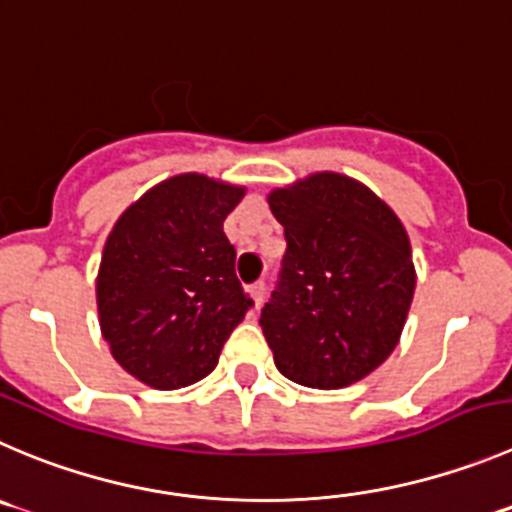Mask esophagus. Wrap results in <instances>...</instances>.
Instances as JSON below:
<instances>
[{"instance_id": "obj_1", "label": "esophagus", "mask_w": 512, "mask_h": 512, "mask_svg": "<svg viewBox=\"0 0 512 512\" xmlns=\"http://www.w3.org/2000/svg\"><path fill=\"white\" fill-rule=\"evenodd\" d=\"M248 296H251L253 306H256V309H259V306L264 304V296H266V286H264V281H259V284L248 286Z\"/></svg>"}]
</instances>
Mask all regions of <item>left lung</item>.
<instances>
[{
    "mask_svg": "<svg viewBox=\"0 0 512 512\" xmlns=\"http://www.w3.org/2000/svg\"><path fill=\"white\" fill-rule=\"evenodd\" d=\"M269 206L286 236L259 319L276 369L304 387H349L402 337L417 284L410 236L377 193L332 170L274 188Z\"/></svg>",
    "mask_w": 512,
    "mask_h": 512,
    "instance_id": "left-lung-1",
    "label": "left lung"
}]
</instances>
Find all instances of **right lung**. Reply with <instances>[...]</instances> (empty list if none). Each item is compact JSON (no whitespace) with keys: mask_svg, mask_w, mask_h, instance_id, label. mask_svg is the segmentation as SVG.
<instances>
[{"mask_svg":"<svg viewBox=\"0 0 512 512\" xmlns=\"http://www.w3.org/2000/svg\"><path fill=\"white\" fill-rule=\"evenodd\" d=\"M246 188L180 173L145 191L115 221L95 294L115 362L153 389L208 377L251 299L236 279L223 221Z\"/></svg>","mask_w":512,"mask_h":512,"instance_id":"1","label":"right lung"}]
</instances>
